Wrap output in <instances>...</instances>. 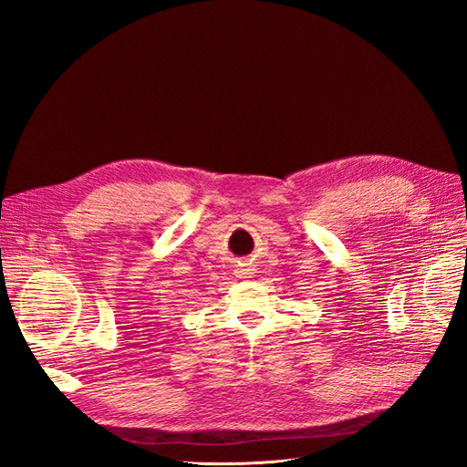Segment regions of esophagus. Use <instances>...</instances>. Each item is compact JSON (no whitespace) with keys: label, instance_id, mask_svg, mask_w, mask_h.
I'll use <instances>...</instances> for the list:
<instances>
[{"label":"esophagus","instance_id":"34e87169","mask_svg":"<svg viewBox=\"0 0 467 467\" xmlns=\"http://www.w3.org/2000/svg\"><path fill=\"white\" fill-rule=\"evenodd\" d=\"M253 275H255V273H253V266H249V265H242L237 268L239 278H253Z\"/></svg>","mask_w":467,"mask_h":467}]
</instances>
